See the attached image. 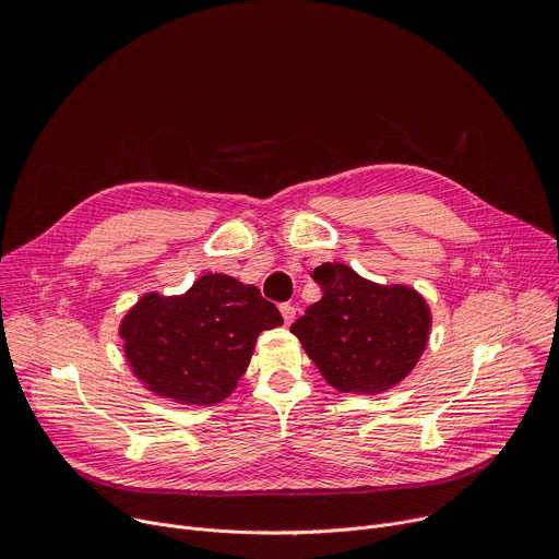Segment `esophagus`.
<instances>
[{
    "instance_id": "34e87169",
    "label": "esophagus",
    "mask_w": 559,
    "mask_h": 559,
    "mask_svg": "<svg viewBox=\"0 0 559 559\" xmlns=\"http://www.w3.org/2000/svg\"><path fill=\"white\" fill-rule=\"evenodd\" d=\"M281 314H283L285 325H289L294 321V317H296V308L292 306V302H281Z\"/></svg>"
}]
</instances>
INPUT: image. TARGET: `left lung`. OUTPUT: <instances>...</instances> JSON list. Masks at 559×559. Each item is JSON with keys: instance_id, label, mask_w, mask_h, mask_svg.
Instances as JSON below:
<instances>
[{"instance_id": "left-lung-1", "label": "left lung", "mask_w": 559, "mask_h": 559, "mask_svg": "<svg viewBox=\"0 0 559 559\" xmlns=\"http://www.w3.org/2000/svg\"><path fill=\"white\" fill-rule=\"evenodd\" d=\"M312 278L323 296L292 332L330 385L374 394L415 368L430 332V310L415 289L374 285L341 263L317 267Z\"/></svg>"}]
</instances>
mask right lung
Masks as SVG:
<instances>
[{"label": "right lung", "mask_w": 559, "mask_h": 559, "mask_svg": "<svg viewBox=\"0 0 559 559\" xmlns=\"http://www.w3.org/2000/svg\"><path fill=\"white\" fill-rule=\"evenodd\" d=\"M283 323L253 285L207 274L185 296L146 294L124 317L120 336L140 381L160 396L210 405L242 377L263 330Z\"/></svg>", "instance_id": "obj_1"}]
</instances>
